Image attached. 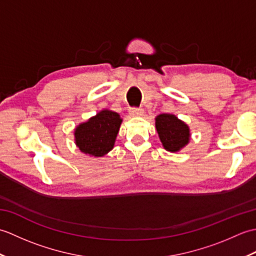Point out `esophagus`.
I'll return each instance as SVG.
<instances>
[{
    "label": "esophagus",
    "mask_w": 256,
    "mask_h": 256,
    "mask_svg": "<svg viewBox=\"0 0 256 256\" xmlns=\"http://www.w3.org/2000/svg\"><path fill=\"white\" fill-rule=\"evenodd\" d=\"M128 112H130V114H131L132 116H142L144 111L142 110V108H131L128 110Z\"/></svg>",
    "instance_id": "1"
}]
</instances>
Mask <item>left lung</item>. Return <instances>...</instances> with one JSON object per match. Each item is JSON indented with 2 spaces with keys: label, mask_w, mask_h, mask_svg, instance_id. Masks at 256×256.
<instances>
[{
  "label": "left lung",
  "mask_w": 256,
  "mask_h": 256,
  "mask_svg": "<svg viewBox=\"0 0 256 256\" xmlns=\"http://www.w3.org/2000/svg\"><path fill=\"white\" fill-rule=\"evenodd\" d=\"M155 126L162 148L170 153H177L187 146L192 136L188 124L174 114H158L155 118Z\"/></svg>",
  "instance_id": "1"
}]
</instances>
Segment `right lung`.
Instances as JSON below:
<instances>
[{
	"label": "right lung",
	"instance_id": "add662e5",
	"mask_svg": "<svg viewBox=\"0 0 256 256\" xmlns=\"http://www.w3.org/2000/svg\"><path fill=\"white\" fill-rule=\"evenodd\" d=\"M123 120L120 114L103 108L74 128V143L82 153L102 157L112 150Z\"/></svg>",
	"mask_w": 256,
	"mask_h": 256
}]
</instances>
